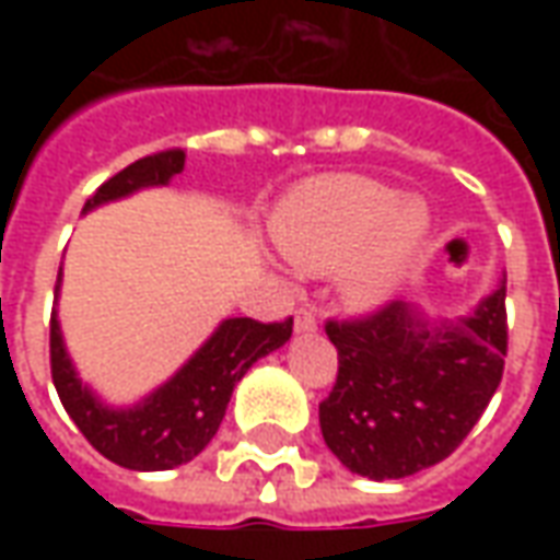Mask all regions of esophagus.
<instances>
[{"mask_svg":"<svg viewBox=\"0 0 560 560\" xmlns=\"http://www.w3.org/2000/svg\"><path fill=\"white\" fill-rule=\"evenodd\" d=\"M293 329H296L300 336H308V332H315V329H317L315 315H312L308 308H300V312L293 315Z\"/></svg>","mask_w":560,"mask_h":560,"instance_id":"obj_1","label":"esophagus"}]
</instances>
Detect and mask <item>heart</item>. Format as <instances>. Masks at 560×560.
Masks as SVG:
<instances>
[{"instance_id":"b5f03b06","label":"heart","mask_w":560,"mask_h":560,"mask_svg":"<svg viewBox=\"0 0 560 560\" xmlns=\"http://www.w3.org/2000/svg\"><path fill=\"white\" fill-rule=\"evenodd\" d=\"M281 257L308 276L336 269L339 293L375 312L408 284L432 240V209L357 173H324L293 185L269 219Z\"/></svg>"}]
</instances>
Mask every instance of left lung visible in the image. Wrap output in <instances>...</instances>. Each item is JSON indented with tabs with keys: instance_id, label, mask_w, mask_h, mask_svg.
<instances>
[{
	"instance_id": "left-lung-1",
	"label": "left lung",
	"mask_w": 560,
	"mask_h": 560,
	"mask_svg": "<svg viewBox=\"0 0 560 560\" xmlns=\"http://www.w3.org/2000/svg\"><path fill=\"white\" fill-rule=\"evenodd\" d=\"M506 279L458 320L389 303L353 324H327L339 377L320 432L345 468L401 480L432 468L480 420L504 375Z\"/></svg>"
}]
</instances>
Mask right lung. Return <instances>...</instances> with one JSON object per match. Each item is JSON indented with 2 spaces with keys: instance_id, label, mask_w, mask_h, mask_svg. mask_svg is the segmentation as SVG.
Segmentation results:
<instances>
[{
  "instance_id": "right-lung-1",
  "label": "right lung",
  "mask_w": 560,
  "mask_h": 560,
  "mask_svg": "<svg viewBox=\"0 0 560 560\" xmlns=\"http://www.w3.org/2000/svg\"><path fill=\"white\" fill-rule=\"evenodd\" d=\"M183 149L135 161L86 200L83 215L147 188H164L176 173H183ZM59 291H62V267L56 279V300ZM291 317L284 324L224 317L209 332V339L164 384L149 389L147 396H140L131 405H110L80 377L78 365L68 353L59 312L54 308L50 369L68 417L104 458L128 470H171L200 456V450L219 432L233 387L260 357L279 351L291 339Z\"/></svg>"
}]
</instances>
